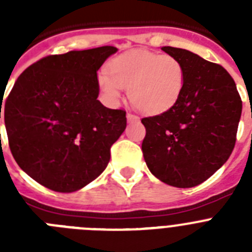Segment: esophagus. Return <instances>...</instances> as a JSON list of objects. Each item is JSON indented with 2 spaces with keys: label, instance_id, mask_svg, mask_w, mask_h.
I'll return each instance as SVG.
<instances>
[{
  "label": "esophagus",
  "instance_id": "1",
  "mask_svg": "<svg viewBox=\"0 0 252 252\" xmlns=\"http://www.w3.org/2000/svg\"><path fill=\"white\" fill-rule=\"evenodd\" d=\"M126 117H127L128 122H137L140 120L139 117H137L136 115H133V113H127V116H126Z\"/></svg>",
  "mask_w": 252,
  "mask_h": 252
}]
</instances>
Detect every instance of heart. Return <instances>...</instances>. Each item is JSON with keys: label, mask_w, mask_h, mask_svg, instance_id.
Returning <instances> with one entry per match:
<instances>
[{"label": "heart", "mask_w": 252, "mask_h": 252, "mask_svg": "<svg viewBox=\"0 0 252 252\" xmlns=\"http://www.w3.org/2000/svg\"><path fill=\"white\" fill-rule=\"evenodd\" d=\"M108 70L110 74L102 70L97 75L104 98L117 103L122 88H128L131 103L145 113H161L174 106L186 83V69L178 58L148 50L119 55Z\"/></svg>", "instance_id": "obj_1"}]
</instances>
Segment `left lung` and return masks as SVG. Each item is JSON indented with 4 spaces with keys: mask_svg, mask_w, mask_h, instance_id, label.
Here are the masks:
<instances>
[{
    "mask_svg": "<svg viewBox=\"0 0 252 252\" xmlns=\"http://www.w3.org/2000/svg\"><path fill=\"white\" fill-rule=\"evenodd\" d=\"M186 69L179 99L168 111L142 119V154L151 174L177 188L203 183L230 158L242 102L235 81L220 64L186 49L162 46Z\"/></svg>",
    "mask_w": 252,
    "mask_h": 252,
    "instance_id": "left-lung-1",
    "label": "left lung"
}]
</instances>
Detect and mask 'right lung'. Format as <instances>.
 <instances>
[{"instance_id": "obj_1", "label": "right lung", "mask_w": 252, "mask_h": 252, "mask_svg": "<svg viewBox=\"0 0 252 252\" xmlns=\"http://www.w3.org/2000/svg\"><path fill=\"white\" fill-rule=\"evenodd\" d=\"M116 51L99 46L49 55L15 82L0 119L16 162L41 186L72 193L106 169L126 112L97 99V72Z\"/></svg>"}]
</instances>
